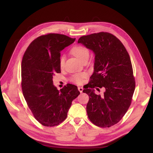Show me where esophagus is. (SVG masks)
<instances>
[{"instance_id":"34e87169","label":"esophagus","mask_w":153,"mask_h":153,"mask_svg":"<svg viewBox=\"0 0 153 153\" xmlns=\"http://www.w3.org/2000/svg\"><path fill=\"white\" fill-rule=\"evenodd\" d=\"M78 90H79V92L80 93H82V92H83V88L82 87H78Z\"/></svg>"}]
</instances>
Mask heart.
Instances as JSON below:
<instances>
[{"instance_id": "heart-1", "label": "heart", "mask_w": 153, "mask_h": 153, "mask_svg": "<svg viewBox=\"0 0 153 153\" xmlns=\"http://www.w3.org/2000/svg\"><path fill=\"white\" fill-rule=\"evenodd\" d=\"M71 53L73 55H74L77 58H78L80 61H83L85 59H88L90 56V51L88 49L83 46L77 45L71 49ZM65 64V57L64 56H61L59 59V65L61 68L64 67ZM85 77V74L84 73H77L73 76L71 77V80L77 83L80 84L83 81V79Z\"/></svg>"}]
</instances>
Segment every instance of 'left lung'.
I'll list each match as a JSON object with an SVG mask.
<instances>
[{
    "mask_svg": "<svg viewBox=\"0 0 153 153\" xmlns=\"http://www.w3.org/2000/svg\"><path fill=\"white\" fill-rule=\"evenodd\" d=\"M78 43L95 56L93 74L83 90L90 97L87 114L96 126L109 128L121 120L131 102L135 81L129 56L122 43L108 33L82 36ZM96 87L105 88L103 97L95 93Z\"/></svg>",
    "mask_w": 153,
    "mask_h": 153,
    "instance_id": "1",
    "label": "left lung"
}]
</instances>
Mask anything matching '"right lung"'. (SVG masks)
Instances as JSON below:
<instances>
[{
    "mask_svg": "<svg viewBox=\"0 0 153 153\" xmlns=\"http://www.w3.org/2000/svg\"><path fill=\"white\" fill-rule=\"evenodd\" d=\"M63 34L38 37L27 48L22 61V88L35 119L42 125H58L67 117L72 101L79 94L77 87L67 84L59 91L53 78L60 73V51L75 41Z\"/></svg>",
    "mask_w": 153,
    "mask_h": 153,
    "instance_id": "1",
    "label": "right lung"
}]
</instances>
